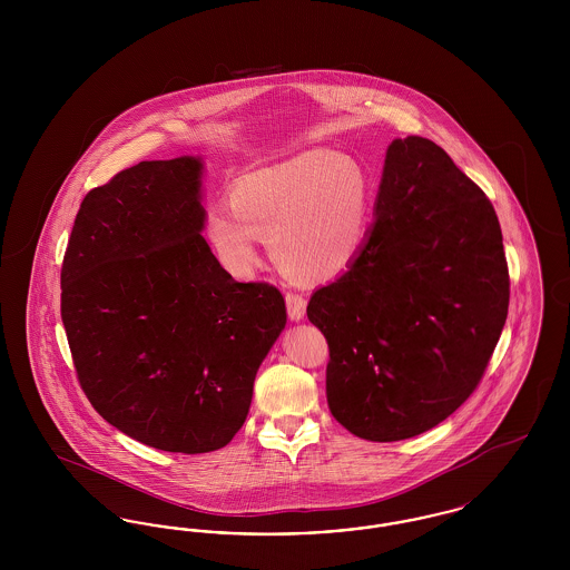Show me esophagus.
<instances>
[{"instance_id": "34e87169", "label": "esophagus", "mask_w": 570, "mask_h": 570, "mask_svg": "<svg viewBox=\"0 0 570 570\" xmlns=\"http://www.w3.org/2000/svg\"><path fill=\"white\" fill-rule=\"evenodd\" d=\"M286 307H288V316L293 321H301L305 316V307H307V301L303 295L298 293H288L286 295Z\"/></svg>"}]
</instances>
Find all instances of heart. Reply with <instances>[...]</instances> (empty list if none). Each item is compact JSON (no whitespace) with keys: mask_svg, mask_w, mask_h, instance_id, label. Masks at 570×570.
Segmentation results:
<instances>
[{"mask_svg":"<svg viewBox=\"0 0 570 570\" xmlns=\"http://www.w3.org/2000/svg\"><path fill=\"white\" fill-rule=\"evenodd\" d=\"M374 181L351 156L312 149L244 175L230 207L214 205L205 237L233 277H252L261 265V239L293 272L333 277L346 272L370 237Z\"/></svg>","mask_w":570,"mask_h":570,"instance_id":"b5f03b06","label":"heart"}]
</instances>
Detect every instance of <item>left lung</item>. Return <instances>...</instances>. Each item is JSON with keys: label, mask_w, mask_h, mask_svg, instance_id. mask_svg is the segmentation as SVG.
Returning <instances> with one entry per match:
<instances>
[{"label": "left lung", "mask_w": 570, "mask_h": 570, "mask_svg": "<svg viewBox=\"0 0 570 570\" xmlns=\"http://www.w3.org/2000/svg\"><path fill=\"white\" fill-rule=\"evenodd\" d=\"M374 216L363 252L312 295L307 318L328 344L335 421L395 442L432 430L474 393L511 282L493 205L430 138L389 145Z\"/></svg>", "instance_id": "obj_1"}]
</instances>
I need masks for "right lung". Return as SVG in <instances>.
Listing matches in <instances>:
<instances>
[{"mask_svg": "<svg viewBox=\"0 0 570 570\" xmlns=\"http://www.w3.org/2000/svg\"><path fill=\"white\" fill-rule=\"evenodd\" d=\"M200 158L140 163L87 191L61 265V321L81 389L112 428L168 453L242 430L286 325L267 282H235L200 230Z\"/></svg>", "mask_w": 570, "mask_h": 570, "instance_id": "right-lung-1", "label": "right lung"}]
</instances>
